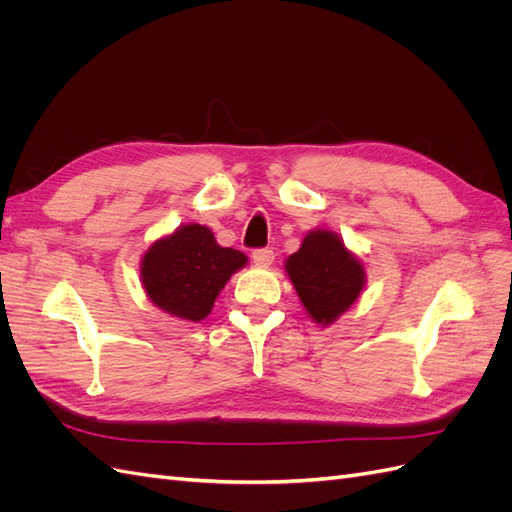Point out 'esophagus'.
Instances as JSON below:
<instances>
[{
  "instance_id": "34e87169",
  "label": "esophagus",
  "mask_w": 512,
  "mask_h": 512,
  "mask_svg": "<svg viewBox=\"0 0 512 512\" xmlns=\"http://www.w3.org/2000/svg\"><path fill=\"white\" fill-rule=\"evenodd\" d=\"M252 258L258 267H271L273 265V250H269V247H265V250H254L252 252Z\"/></svg>"
}]
</instances>
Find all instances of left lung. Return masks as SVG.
<instances>
[{
	"mask_svg": "<svg viewBox=\"0 0 512 512\" xmlns=\"http://www.w3.org/2000/svg\"><path fill=\"white\" fill-rule=\"evenodd\" d=\"M284 269L307 316L322 327L346 314L367 284L361 258L327 228L309 230L299 250L286 258Z\"/></svg>",
	"mask_w": 512,
	"mask_h": 512,
	"instance_id": "left-lung-1",
	"label": "left lung"
}]
</instances>
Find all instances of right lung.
Wrapping results in <instances>:
<instances>
[{
    "label": "right lung",
    "instance_id": "right-lung-1",
    "mask_svg": "<svg viewBox=\"0 0 512 512\" xmlns=\"http://www.w3.org/2000/svg\"><path fill=\"white\" fill-rule=\"evenodd\" d=\"M247 265V256L215 241L211 228L183 224L153 241L141 258V284L164 314L198 322L211 314L215 299Z\"/></svg>",
    "mask_w": 512,
    "mask_h": 512
}]
</instances>
